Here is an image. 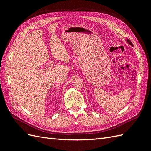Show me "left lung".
Instances as JSON below:
<instances>
[{"instance_id": "8db88e82", "label": "left lung", "mask_w": 151, "mask_h": 151, "mask_svg": "<svg viewBox=\"0 0 151 151\" xmlns=\"http://www.w3.org/2000/svg\"><path fill=\"white\" fill-rule=\"evenodd\" d=\"M127 42H128V43H129L131 46H133V44H132V42L131 41L129 40V39H128V40H127Z\"/></svg>"}]
</instances>
